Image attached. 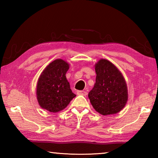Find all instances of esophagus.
<instances>
[{
    "instance_id": "obj_1",
    "label": "esophagus",
    "mask_w": 158,
    "mask_h": 158,
    "mask_svg": "<svg viewBox=\"0 0 158 158\" xmlns=\"http://www.w3.org/2000/svg\"><path fill=\"white\" fill-rule=\"evenodd\" d=\"M77 93L78 95H81L84 96H85L88 94V93L86 91H85V90H78Z\"/></svg>"
}]
</instances>
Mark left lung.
Here are the masks:
<instances>
[{
	"mask_svg": "<svg viewBox=\"0 0 158 158\" xmlns=\"http://www.w3.org/2000/svg\"><path fill=\"white\" fill-rule=\"evenodd\" d=\"M95 84L89 98L96 111L104 116L115 114L124 108L128 99L126 82L110 61L100 59L95 65Z\"/></svg>",
	"mask_w": 158,
	"mask_h": 158,
	"instance_id": "obj_1",
	"label": "left lung"
}]
</instances>
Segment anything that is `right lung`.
<instances>
[{"instance_id": "1", "label": "right lung", "mask_w": 158, "mask_h": 158, "mask_svg": "<svg viewBox=\"0 0 158 158\" xmlns=\"http://www.w3.org/2000/svg\"><path fill=\"white\" fill-rule=\"evenodd\" d=\"M69 64L62 59L50 63L40 76L37 84V99L42 109L50 112L63 110L75 97L65 74Z\"/></svg>"}]
</instances>
